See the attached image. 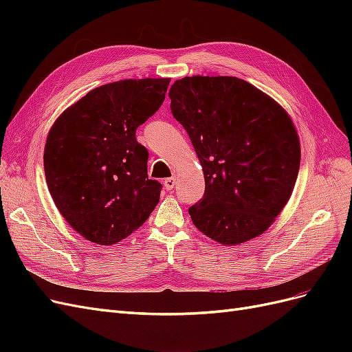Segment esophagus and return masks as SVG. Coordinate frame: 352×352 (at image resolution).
I'll return each mask as SVG.
<instances>
[{"label": "esophagus", "instance_id": "1", "mask_svg": "<svg viewBox=\"0 0 352 352\" xmlns=\"http://www.w3.org/2000/svg\"><path fill=\"white\" fill-rule=\"evenodd\" d=\"M175 185H176V177H168L164 180V188L167 190H172L175 188Z\"/></svg>", "mask_w": 352, "mask_h": 352}]
</instances>
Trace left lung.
<instances>
[{"label":"left lung","instance_id":"8db88e82","mask_svg":"<svg viewBox=\"0 0 352 352\" xmlns=\"http://www.w3.org/2000/svg\"><path fill=\"white\" fill-rule=\"evenodd\" d=\"M168 97L204 172V197L189 207L195 228L221 245L261 235L291 198L300 170L289 114L233 76H186Z\"/></svg>","mask_w":352,"mask_h":352}]
</instances>
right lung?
Returning a JSON list of instances; mask_svg holds the SVG:
<instances>
[{
  "label": "right lung",
  "mask_w": 352,
  "mask_h": 352,
  "mask_svg": "<svg viewBox=\"0 0 352 352\" xmlns=\"http://www.w3.org/2000/svg\"><path fill=\"white\" fill-rule=\"evenodd\" d=\"M168 78L126 79L89 91L60 114L47 136L50 194L79 235L114 245L141 228L160 201L136 127L163 104Z\"/></svg>",
  "instance_id": "add662e5"
}]
</instances>
